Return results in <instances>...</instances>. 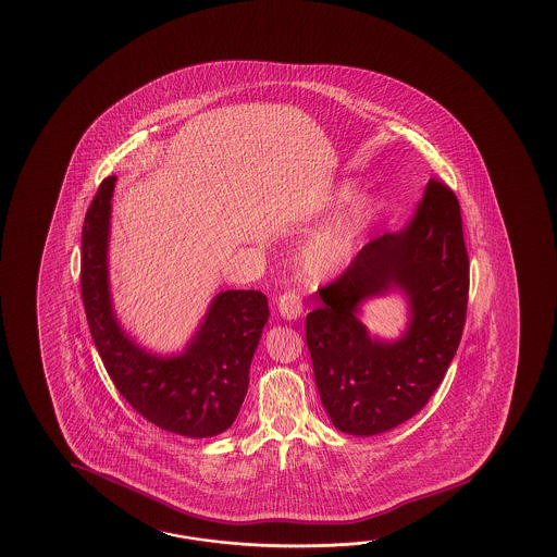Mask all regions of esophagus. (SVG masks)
<instances>
[{"mask_svg": "<svg viewBox=\"0 0 557 557\" xmlns=\"http://www.w3.org/2000/svg\"><path fill=\"white\" fill-rule=\"evenodd\" d=\"M278 312L286 320H295L302 314V298L295 290L278 296Z\"/></svg>", "mask_w": 557, "mask_h": 557, "instance_id": "esophagus-1", "label": "esophagus"}]
</instances>
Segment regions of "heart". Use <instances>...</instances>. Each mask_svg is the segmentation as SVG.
<instances>
[{"label": "heart", "mask_w": 557, "mask_h": 557, "mask_svg": "<svg viewBox=\"0 0 557 557\" xmlns=\"http://www.w3.org/2000/svg\"><path fill=\"white\" fill-rule=\"evenodd\" d=\"M352 197V185H344L343 189L338 190V201H350ZM364 216V209H356L355 213L334 221L308 240L298 255L300 271L308 281H322L343 269L362 233Z\"/></svg>", "instance_id": "heart-1"}]
</instances>
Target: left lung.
<instances>
[{"mask_svg": "<svg viewBox=\"0 0 557 557\" xmlns=\"http://www.w3.org/2000/svg\"><path fill=\"white\" fill-rule=\"evenodd\" d=\"M392 287L409 296L411 324L398 342L384 344L367 334L357 310ZM468 290L460 202L430 178L410 223L364 245L336 281L319 288L322 305L308 312V350L332 424L374 436L418 414L458 350Z\"/></svg>", "mask_w": 557, "mask_h": 557, "instance_id": "1", "label": "left lung"}]
</instances>
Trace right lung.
Instances as JSON below:
<instances>
[{"label":"right lung","instance_id":"1","mask_svg":"<svg viewBox=\"0 0 557 557\" xmlns=\"http://www.w3.org/2000/svg\"><path fill=\"white\" fill-rule=\"evenodd\" d=\"M115 177H107L85 214L82 298L97 352L119 394L154 426L211 438L235 422L249 388L250 362L269 320L261 290L214 296L199 331L177 356L147 352L119 326L109 295L107 245Z\"/></svg>","mask_w":557,"mask_h":557}]
</instances>
